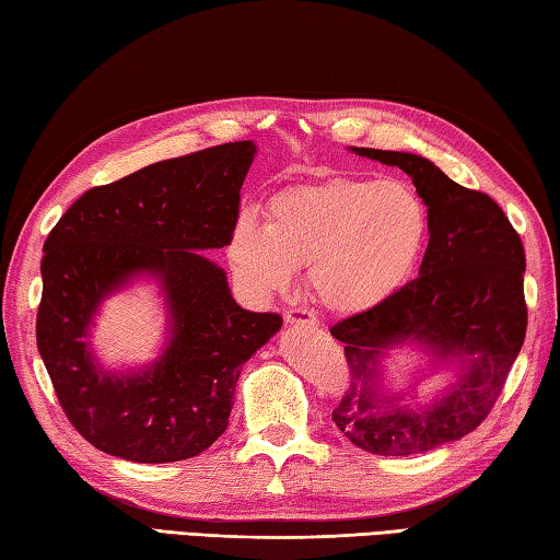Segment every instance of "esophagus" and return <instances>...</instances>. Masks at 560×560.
Instances as JSON below:
<instances>
[{"label":"esophagus","mask_w":560,"mask_h":560,"mask_svg":"<svg viewBox=\"0 0 560 560\" xmlns=\"http://www.w3.org/2000/svg\"><path fill=\"white\" fill-rule=\"evenodd\" d=\"M287 325H307V327H317V317L313 311L307 307H289L287 311Z\"/></svg>","instance_id":"esophagus-1"}]
</instances>
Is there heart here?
<instances>
[{"instance_id": "1", "label": "heart", "mask_w": 560, "mask_h": 560, "mask_svg": "<svg viewBox=\"0 0 560 560\" xmlns=\"http://www.w3.org/2000/svg\"><path fill=\"white\" fill-rule=\"evenodd\" d=\"M428 237V209L401 180L329 177L281 189L261 225L241 213L229 259L259 299L287 291L307 267L313 299L335 313H363L404 287Z\"/></svg>"}]
</instances>
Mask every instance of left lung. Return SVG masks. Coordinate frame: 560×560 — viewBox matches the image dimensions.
<instances>
[{"mask_svg":"<svg viewBox=\"0 0 560 560\" xmlns=\"http://www.w3.org/2000/svg\"><path fill=\"white\" fill-rule=\"evenodd\" d=\"M353 151L411 177L428 207L431 241L419 277L329 329L343 343L351 375L331 421L373 455H419L471 433L501 395L527 335L525 247L489 195L450 180L428 159ZM401 342L421 346L436 364L458 365L443 398L409 410L400 396L384 395L378 365Z\"/></svg>","mask_w":560,"mask_h":560,"instance_id":"1","label":"left lung"}]
</instances>
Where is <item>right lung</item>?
Returning a JSON list of instances; mask_svg holds the SVG:
<instances>
[{"label":"right lung","mask_w":560,"mask_h":560,"mask_svg":"<svg viewBox=\"0 0 560 560\" xmlns=\"http://www.w3.org/2000/svg\"><path fill=\"white\" fill-rule=\"evenodd\" d=\"M255 151L231 141L151 163L83 192L47 235L35 337L59 407L93 447L180 462L229 425L243 363L283 319L243 311L225 271L199 249L229 245ZM135 276L160 279L172 337L147 372L113 374L85 337L100 303Z\"/></svg>","instance_id":"1"}]
</instances>
